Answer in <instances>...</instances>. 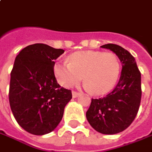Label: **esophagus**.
<instances>
[{"label":"esophagus","mask_w":152,"mask_h":152,"mask_svg":"<svg viewBox=\"0 0 152 152\" xmlns=\"http://www.w3.org/2000/svg\"><path fill=\"white\" fill-rule=\"evenodd\" d=\"M80 96V93H79V92H76L75 91H72V96H73V98H76L77 96Z\"/></svg>","instance_id":"34e87169"}]
</instances>
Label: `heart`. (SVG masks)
Wrapping results in <instances>:
<instances>
[{"label": "heart", "mask_w": 152, "mask_h": 152, "mask_svg": "<svg viewBox=\"0 0 152 152\" xmlns=\"http://www.w3.org/2000/svg\"><path fill=\"white\" fill-rule=\"evenodd\" d=\"M67 62L56 63L54 73L59 84L72 87L80 80L94 95L109 92L116 84L121 72V62L113 52L96 50L77 51L69 56Z\"/></svg>", "instance_id": "b5f03b06"}]
</instances>
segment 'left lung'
<instances>
[{
	"label": "left lung",
	"instance_id": "left-lung-1",
	"mask_svg": "<svg viewBox=\"0 0 152 152\" xmlns=\"http://www.w3.org/2000/svg\"><path fill=\"white\" fill-rule=\"evenodd\" d=\"M101 47L112 50L122 64L121 77L114 90L104 97L91 99L86 119L102 134L121 132L132 123L141 99V72L132 55L115 44Z\"/></svg>",
	"mask_w": 152,
	"mask_h": 152
}]
</instances>
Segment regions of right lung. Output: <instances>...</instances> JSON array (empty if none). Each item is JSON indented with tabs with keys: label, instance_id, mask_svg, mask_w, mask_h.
Returning <instances> with one entry per match:
<instances>
[{
	"label": "right lung",
	"instance_id": "right-lung-1",
	"mask_svg": "<svg viewBox=\"0 0 152 152\" xmlns=\"http://www.w3.org/2000/svg\"><path fill=\"white\" fill-rule=\"evenodd\" d=\"M65 50L37 43L15 57L11 72L9 102L17 123L33 135L51 132L61 121L72 91L57 83L55 60Z\"/></svg>",
	"mask_w": 152,
	"mask_h": 152
}]
</instances>
